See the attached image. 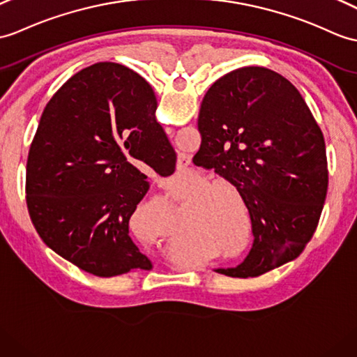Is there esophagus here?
I'll list each match as a JSON object with an SVG mask.
<instances>
[{"label":"esophagus","mask_w":357,"mask_h":357,"mask_svg":"<svg viewBox=\"0 0 357 357\" xmlns=\"http://www.w3.org/2000/svg\"><path fill=\"white\" fill-rule=\"evenodd\" d=\"M188 164H190V158L187 155H179L178 156V169H187Z\"/></svg>","instance_id":"esophagus-1"}]
</instances>
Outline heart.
Returning a JSON list of instances; mask_svg holds the SVG:
<instances>
[{"label":"heart","mask_w":357,"mask_h":357,"mask_svg":"<svg viewBox=\"0 0 357 357\" xmlns=\"http://www.w3.org/2000/svg\"><path fill=\"white\" fill-rule=\"evenodd\" d=\"M181 182H190L192 181V176H188L187 173H182V175L178 176ZM208 214L196 223V227L204 231L206 236H210L213 238V242L216 243L220 248H229L233 245L238 243L240 238V231H238V223L233 220V218L229 216V211L225 208V206L218 204L216 201L210 202L208 206ZM228 257L233 255L231 252H225Z\"/></svg>","instance_id":"heart-1"}]
</instances>
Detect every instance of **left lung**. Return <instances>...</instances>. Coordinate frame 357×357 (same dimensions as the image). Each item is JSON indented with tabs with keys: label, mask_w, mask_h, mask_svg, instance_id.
Wrapping results in <instances>:
<instances>
[{
	"label": "left lung",
	"mask_w": 357,
	"mask_h": 357,
	"mask_svg": "<svg viewBox=\"0 0 357 357\" xmlns=\"http://www.w3.org/2000/svg\"><path fill=\"white\" fill-rule=\"evenodd\" d=\"M197 129L195 164L211 165L237 187L252 223L246 259L216 272L250 278L295 260L318 227L328 188L324 137L300 91L275 71L243 66L206 91Z\"/></svg>",
	"instance_id": "8db88e82"
}]
</instances>
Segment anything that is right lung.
<instances>
[{"label":"right lung","instance_id":"right-lung-1","mask_svg":"<svg viewBox=\"0 0 357 357\" xmlns=\"http://www.w3.org/2000/svg\"><path fill=\"white\" fill-rule=\"evenodd\" d=\"M139 77L114 62L74 74L47 103L29 152L27 208L39 237L96 277L152 269L129 236L149 190L137 164L161 176L176 165Z\"/></svg>","mask_w":357,"mask_h":357}]
</instances>
